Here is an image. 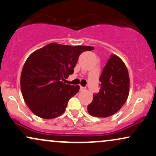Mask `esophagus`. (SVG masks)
I'll use <instances>...</instances> for the list:
<instances>
[{"instance_id":"obj_1","label":"esophagus","mask_w":156,"mask_h":156,"mask_svg":"<svg viewBox=\"0 0 156 156\" xmlns=\"http://www.w3.org/2000/svg\"><path fill=\"white\" fill-rule=\"evenodd\" d=\"M80 91H84L86 89V88L85 87H81V86H80Z\"/></svg>"}]
</instances>
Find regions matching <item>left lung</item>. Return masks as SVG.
Segmentation results:
<instances>
[{
    "label": "left lung",
    "mask_w": 156,
    "mask_h": 156,
    "mask_svg": "<svg viewBox=\"0 0 156 156\" xmlns=\"http://www.w3.org/2000/svg\"><path fill=\"white\" fill-rule=\"evenodd\" d=\"M99 80L100 92L93 94V101L87 110L93 117H107L122 107L129 94V74L122 60L117 55H111Z\"/></svg>",
    "instance_id": "1"
}]
</instances>
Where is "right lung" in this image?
Masks as SVG:
<instances>
[{
	"label": "right lung",
	"mask_w": 156,
	"mask_h": 156,
	"mask_svg": "<svg viewBox=\"0 0 156 156\" xmlns=\"http://www.w3.org/2000/svg\"><path fill=\"white\" fill-rule=\"evenodd\" d=\"M93 49L51 43L28 56L21 73L20 88L26 105L35 115L53 119L63 114L80 87L62 80L74 72L80 53Z\"/></svg>",
	"instance_id": "1"
}]
</instances>
